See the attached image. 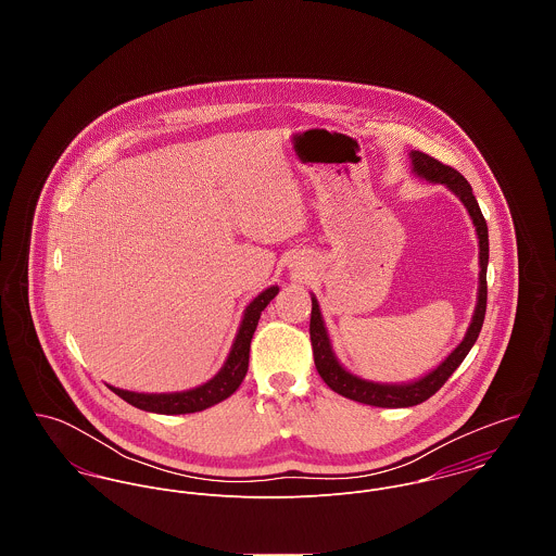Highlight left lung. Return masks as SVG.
<instances>
[{"instance_id":"left-lung-1","label":"left lung","mask_w":556,"mask_h":556,"mask_svg":"<svg viewBox=\"0 0 556 556\" xmlns=\"http://www.w3.org/2000/svg\"><path fill=\"white\" fill-rule=\"evenodd\" d=\"M413 160V170L434 184H445L452 192L460 197L465 207L469 210V216L473 218L476 225L477 238H479V293H477L476 315L471 320V327L465 336V340L454 349V353L430 375L415 383H404V386H381L372 381H364L351 372H346L329 344L320 311H318L317 300L313 298V315H311V342H313V355H315V366H317L320 379L331 388L336 394L362 402V404H372V406H386V408H400V406H415L430 396H434L445 381L454 375V370L463 364V359L469 355L471 346L476 344L477 336L481 331L483 317H485V300H488V285H485V269H488V225L485 218L477 205V199L473 197L471 184L452 166L439 162L424 152H410Z\"/></svg>"}]
</instances>
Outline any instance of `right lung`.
Masks as SVG:
<instances>
[{"instance_id": "1", "label": "right lung", "mask_w": 556, "mask_h": 556, "mask_svg": "<svg viewBox=\"0 0 556 556\" xmlns=\"http://www.w3.org/2000/svg\"><path fill=\"white\" fill-rule=\"evenodd\" d=\"M276 295H278V287H269L258 298H254V302L245 308L238 338L233 342V349H231L223 370L212 381H207L205 386L188 390V392H179V394H135V392H124V390H117V388H111V392H115L117 396L126 400L128 404L137 406V408H143V410H150V413H162V415L197 413V410H203V408H210V406L223 402L225 397L231 396L241 386V381L248 372L252 333L258 325L261 313L265 311V306Z\"/></svg>"}]
</instances>
